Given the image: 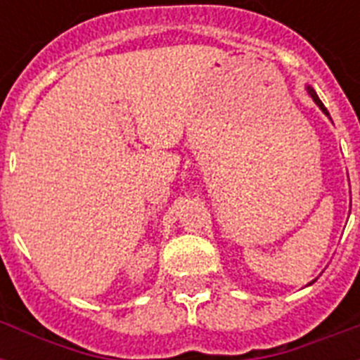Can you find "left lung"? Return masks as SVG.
Returning a JSON list of instances; mask_svg holds the SVG:
<instances>
[{"label": "left lung", "mask_w": 360, "mask_h": 360, "mask_svg": "<svg viewBox=\"0 0 360 360\" xmlns=\"http://www.w3.org/2000/svg\"><path fill=\"white\" fill-rule=\"evenodd\" d=\"M307 91H308V95H310V97H312V101H314V103L318 104V108L321 110V112H323V114L327 115V117H329V120H330L329 112H327V108H325V106H323V103H321V101H319L318 93L314 91V87H312V86H307ZM310 284H314V280H312V282H310Z\"/></svg>", "instance_id": "left-lung-1"}]
</instances>
